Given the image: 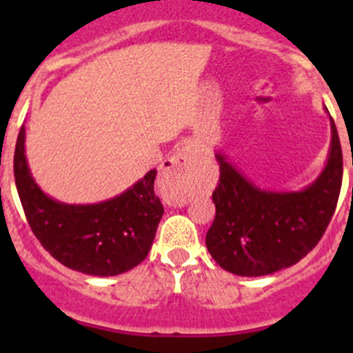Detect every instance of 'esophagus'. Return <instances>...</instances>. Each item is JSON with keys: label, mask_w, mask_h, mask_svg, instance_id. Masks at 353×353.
I'll return each mask as SVG.
<instances>
[{"label": "esophagus", "mask_w": 353, "mask_h": 353, "mask_svg": "<svg viewBox=\"0 0 353 353\" xmlns=\"http://www.w3.org/2000/svg\"><path fill=\"white\" fill-rule=\"evenodd\" d=\"M206 162V154L199 145L181 148L160 170V183L167 205L183 206L190 196V177Z\"/></svg>", "instance_id": "obj_1"}]
</instances>
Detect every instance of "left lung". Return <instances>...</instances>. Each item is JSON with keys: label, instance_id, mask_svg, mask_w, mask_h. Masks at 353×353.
<instances>
[{"label": "left lung", "instance_id": "left-lung-1", "mask_svg": "<svg viewBox=\"0 0 353 353\" xmlns=\"http://www.w3.org/2000/svg\"><path fill=\"white\" fill-rule=\"evenodd\" d=\"M330 126L325 167L299 191L261 190L216 152L220 179L212 194L216 213L206 232V248L223 270L265 276L299 263L319 243L336 208L343 176L340 138L331 116Z\"/></svg>", "mask_w": 353, "mask_h": 353}]
</instances>
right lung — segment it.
<instances>
[{
	"mask_svg": "<svg viewBox=\"0 0 353 353\" xmlns=\"http://www.w3.org/2000/svg\"><path fill=\"white\" fill-rule=\"evenodd\" d=\"M15 183L28 225L61 265L94 276H114L140 265L155 239L163 206L154 191L157 170L117 196L70 205L46 194L25 155V128L15 147Z\"/></svg>",
	"mask_w": 353,
	"mask_h": 353,
	"instance_id": "right-lung-1",
	"label": "right lung"
}]
</instances>
